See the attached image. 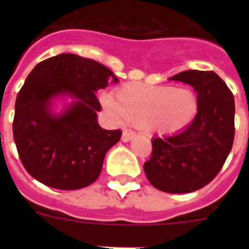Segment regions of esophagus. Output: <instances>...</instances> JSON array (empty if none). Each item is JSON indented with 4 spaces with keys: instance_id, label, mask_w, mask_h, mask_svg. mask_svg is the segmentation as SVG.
<instances>
[{
    "instance_id": "obj_1",
    "label": "esophagus",
    "mask_w": 249,
    "mask_h": 249,
    "mask_svg": "<svg viewBox=\"0 0 249 249\" xmlns=\"http://www.w3.org/2000/svg\"><path fill=\"white\" fill-rule=\"evenodd\" d=\"M135 137H136L135 132L128 131V129H124V131L122 132V138H121V140H122L123 142H129V141L133 140Z\"/></svg>"
}]
</instances>
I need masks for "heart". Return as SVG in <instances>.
I'll return each instance as SVG.
<instances>
[{
    "label": "heart",
    "mask_w": 249,
    "mask_h": 249,
    "mask_svg": "<svg viewBox=\"0 0 249 249\" xmlns=\"http://www.w3.org/2000/svg\"><path fill=\"white\" fill-rule=\"evenodd\" d=\"M102 103L117 117L147 132L173 135L186 129L198 112V98L187 87L124 85Z\"/></svg>",
    "instance_id": "b5f03b06"
}]
</instances>
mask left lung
<instances>
[{
	"mask_svg": "<svg viewBox=\"0 0 249 249\" xmlns=\"http://www.w3.org/2000/svg\"><path fill=\"white\" fill-rule=\"evenodd\" d=\"M169 80L192 86L198 112L182 132L152 140V156L144 163V173L160 191L195 192L218 175L232 149L234 97L213 71L190 70Z\"/></svg>",
	"mask_w": 249,
	"mask_h": 249,
	"instance_id": "1",
	"label": "left lung"
}]
</instances>
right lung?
Returning a JSON list of instances; mask_svg holds the SVG:
<instances>
[{
  "label": "right lung",
  "instance_id": "right-lung-1",
  "mask_svg": "<svg viewBox=\"0 0 249 249\" xmlns=\"http://www.w3.org/2000/svg\"><path fill=\"white\" fill-rule=\"evenodd\" d=\"M118 82L113 72L72 53L51 57L36 65L15 105L13 140L19 160L35 179L57 190H80L93 183L109 148L122 132L98 124V89ZM74 100L59 114L52 102Z\"/></svg>",
  "mask_w": 249,
  "mask_h": 249
}]
</instances>
